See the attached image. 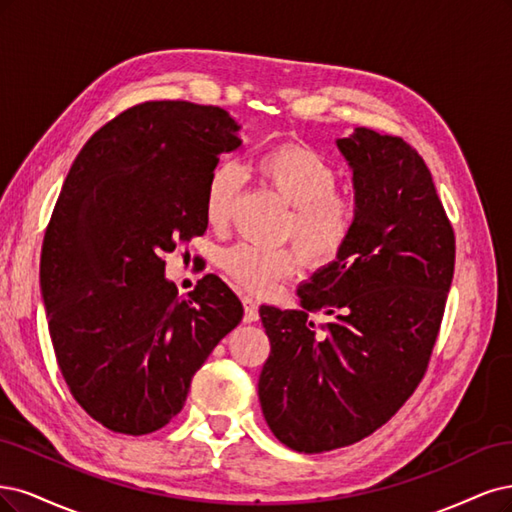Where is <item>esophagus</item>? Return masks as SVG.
Instances as JSON below:
<instances>
[{
	"instance_id": "esophagus-1",
	"label": "esophagus",
	"mask_w": 512,
	"mask_h": 512,
	"mask_svg": "<svg viewBox=\"0 0 512 512\" xmlns=\"http://www.w3.org/2000/svg\"><path fill=\"white\" fill-rule=\"evenodd\" d=\"M242 304H244V321L253 323L259 319V304L253 298V295H242Z\"/></svg>"
}]
</instances>
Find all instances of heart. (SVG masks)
Returning a JSON list of instances; mask_svg holds the SVG:
<instances>
[{
  "mask_svg": "<svg viewBox=\"0 0 512 512\" xmlns=\"http://www.w3.org/2000/svg\"><path fill=\"white\" fill-rule=\"evenodd\" d=\"M261 183L272 187L293 206L287 234L295 238L308 259L327 263L340 255L355 229L357 208L349 195L338 193V172L319 153L302 144H283L257 157L253 166ZM242 172L236 163H219L212 170L204 212L214 227L227 223L234 210ZM300 255L291 249L266 251L240 242L223 253V268L240 285L253 291H270L280 280L300 270Z\"/></svg>",
  "mask_w": 512,
  "mask_h": 512,
  "instance_id": "heart-1",
  "label": "heart"
}]
</instances>
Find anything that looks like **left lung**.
<instances>
[{
  "label": "left lung",
  "instance_id": "left-lung-1",
  "mask_svg": "<svg viewBox=\"0 0 512 512\" xmlns=\"http://www.w3.org/2000/svg\"><path fill=\"white\" fill-rule=\"evenodd\" d=\"M336 146L353 172L351 240L300 285V310L259 308L270 338L261 410L298 453L349 447L400 410L425 374L455 268L453 227L415 148L366 127ZM312 309L333 315L321 333Z\"/></svg>",
  "mask_w": 512,
  "mask_h": 512
}]
</instances>
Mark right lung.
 Here are the masks:
<instances>
[{
	"instance_id": "add662e5",
	"label": "right lung",
	"mask_w": 512,
	"mask_h": 512,
	"mask_svg": "<svg viewBox=\"0 0 512 512\" xmlns=\"http://www.w3.org/2000/svg\"><path fill=\"white\" fill-rule=\"evenodd\" d=\"M238 131L217 106L144 102L97 129L65 178L40 261L48 332L74 400L112 432L170 423L242 321L219 276L180 298L163 261L206 232V183Z\"/></svg>"
}]
</instances>
